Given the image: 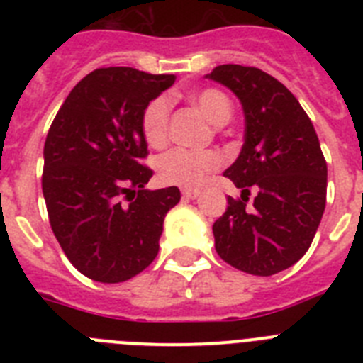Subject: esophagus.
Masks as SVG:
<instances>
[{
	"mask_svg": "<svg viewBox=\"0 0 363 363\" xmlns=\"http://www.w3.org/2000/svg\"><path fill=\"white\" fill-rule=\"evenodd\" d=\"M182 194H184L185 198H189V200H194V198L200 196V191H198V189H184Z\"/></svg>",
	"mask_w": 363,
	"mask_h": 363,
	"instance_id": "1",
	"label": "esophagus"
}]
</instances>
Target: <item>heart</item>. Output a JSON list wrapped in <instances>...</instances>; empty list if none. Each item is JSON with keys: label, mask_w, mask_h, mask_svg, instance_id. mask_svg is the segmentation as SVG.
Instances as JSON below:
<instances>
[{"label": "heart", "mask_w": 363, "mask_h": 363, "mask_svg": "<svg viewBox=\"0 0 363 363\" xmlns=\"http://www.w3.org/2000/svg\"><path fill=\"white\" fill-rule=\"evenodd\" d=\"M189 98L214 125L227 123L233 114L230 99L213 86L192 92ZM169 121H171V99L167 96H156L150 99L142 114V133L150 147L160 149L165 145L169 138ZM221 163H223L221 156L214 150L172 149L158 160V172L163 184L198 187L211 172L220 169Z\"/></svg>", "instance_id": "obj_1"}]
</instances>
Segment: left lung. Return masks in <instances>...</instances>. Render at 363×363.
Masks as SVG:
<instances>
[{"label":"left lung","mask_w":363,"mask_h":363,"mask_svg":"<svg viewBox=\"0 0 363 363\" xmlns=\"http://www.w3.org/2000/svg\"><path fill=\"white\" fill-rule=\"evenodd\" d=\"M207 78L242 101L245 143L223 174L242 189L213 225L223 262L255 277L294 265L313 243L327 196L318 136L293 92L256 67L218 65ZM257 192L248 205L250 191Z\"/></svg>","instance_id":"left-lung-1"}]
</instances>
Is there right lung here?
<instances>
[{"mask_svg": "<svg viewBox=\"0 0 363 363\" xmlns=\"http://www.w3.org/2000/svg\"><path fill=\"white\" fill-rule=\"evenodd\" d=\"M174 79L130 67L96 69L50 125L41 176L50 227L70 264L91 280H130L158 255L163 218L179 191L145 189L152 169L143 163L142 114Z\"/></svg>", "mask_w": 363, "mask_h": 363, "instance_id": "right-lung-1", "label": "right lung"}]
</instances>
